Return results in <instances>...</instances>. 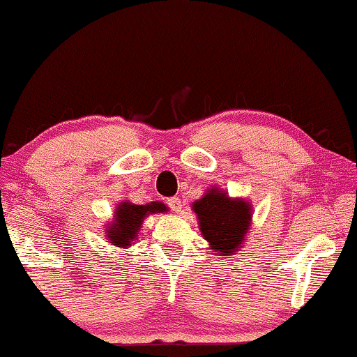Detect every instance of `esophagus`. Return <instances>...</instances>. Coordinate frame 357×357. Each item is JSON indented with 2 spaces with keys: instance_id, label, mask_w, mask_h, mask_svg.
<instances>
[{
  "instance_id": "34e87169",
  "label": "esophagus",
  "mask_w": 357,
  "mask_h": 357,
  "mask_svg": "<svg viewBox=\"0 0 357 357\" xmlns=\"http://www.w3.org/2000/svg\"><path fill=\"white\" fill-rule=\"evenodd\" d=\"M168 206L171 207V211L173 212H181V199L179 197H171V199H168Z\"/></svg>"
}]
</instances>
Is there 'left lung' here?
Instances as JSON below:
<instances>
[{"instance_id":"obj_1","label":"left lung","mask_w":357,"mask_h":357,"mask_svg":"<svg viewBox=\"0 0 357 357\" xmlns=\"http://www.w3.org/2000/svg\"><path fill=\"white\" fill-rule=\"evenodd\" d=\"M202 237L214 255L232 257L245 245L252 225V204L243 197H231L211 186L201 199L192 202Z\"/></svg>"}]
</instances>
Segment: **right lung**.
Listing matches in <instances>:
<instances>
[{
	"label": "right lung",
	"mask_w": 357,
	"mask_h": 357,
	"mask_svg": "<svg viewBox=\"0 0 357 357\" xmlns=\"http://www.w3.org/2000/svg\"><path fill=\"white\" fill-rule=\"evenodd\" d=\"M166 211L168 207L160 201L148 202L143 206L133 204L130 201H121L120 204H116L112 220L105 225L107 242L119 249H130L137 242L139 229L148 215Z\"/></svg>",
	"instance_id": "add662e5"
}]
</instances>
